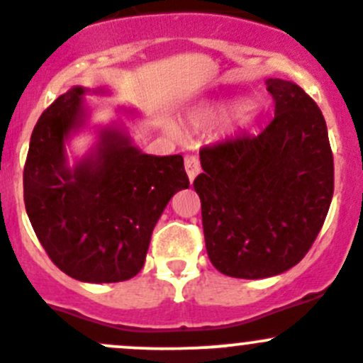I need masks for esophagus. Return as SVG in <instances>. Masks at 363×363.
Instances as JSON below:
<instances>
[{
  "label": "esophagus",
  "instance_id": "esophagus-1",
  "mask_svg": "<svg viewBox=\"0 0 363 363\" xmlns=\"http://www.w3.org/2000/svg\"><path fill=\"white\" fill-rule=\"evenodd\" d=\"M183 164H185L186 177H189L190 182H194V178H196L197 174H199V171H201L199 159H197L196 155H185V160H183Z\"/></svg>",
  "mask_w": 363,
  "mask_h": 363
}]
</instances>
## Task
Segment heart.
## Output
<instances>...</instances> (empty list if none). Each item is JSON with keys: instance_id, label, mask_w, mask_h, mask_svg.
<instances>
[{"instance_id": "heart-1", "label": "heart", "mask_w": 363, "mask_h": 363, "mask_svg": "<svg viewBox=\"0 0 363 363\" xmlns=\"http://www.w3.org/2000/svg\"><path fill=\"white\" fill-rule=\"evenodd\" d=\"M238 125L240 127H249L254 120V109L252 107H245L242 104H229V106H217V107H210V109H204L197 114V121L199 123H218V121H224L231 116L235 111H239Z\"/></svg>"}]
</instances>
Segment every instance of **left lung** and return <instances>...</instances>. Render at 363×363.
I'll return each instance as SVG.
<instances>
[{
  "label": "left lung",
  "instance_id": "1",
  "mask_svg": "<svg viewBox=\"0 0 363 363\" xmlns=\"http://www.w3.org/2000/svg\"><path fill=\"white\" fill-rule=\"evenodd\" d=\"M275 116L257 135L199 152L194 180L208 257L224 275L264 279L303 259L333 196L325 118L298 84L268 79Z\"/></svg>",
  "mask_w": 363,
  "mask_h": 363
}]
</instances>
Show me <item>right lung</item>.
<instances>
[{"label":"right lung","mask_w":363,"mask_h":363,"mask_svg":"<svg viewBox=\"0 0 363 363\" xmlns=\"http://www.w3.org/2000/svg\"><path fill=\"white\" fill-rule=\"evenodd\" d=\"M75 86L38 118L24 164L28 217L52 263L81 282L128 281L145 267L153 228L178 190L189 186L182 155H146L116 128L74 167L65 141L84 123Z\"/></svg>","instance_id":"1"}]
</instances>
